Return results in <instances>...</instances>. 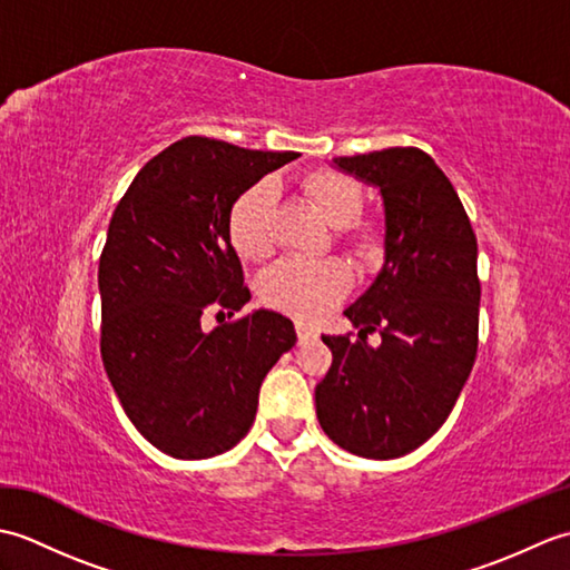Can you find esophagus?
I'll use <instances>...</instances> for the list:
<instances>
[{"instance_id": "esophagus-1", "label": "esophagus", "mask_w": 570, "mask_h": 570, "mask_svg": "<svg viewBox=\"0 0 570 570\" xmlns=\"http://www.w3.org/2000/svg\"><path fill=\"white\" fill-rule=\"evenodd\" d=\"M296 335H298V343L304 345V343H308V341H316V331L313 328H308L306 323H296Z\"/></svg>"}]
</instances>
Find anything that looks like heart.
<instances>
[{
    "label": "heart",
    "instance_id": "obj_1",
    "mask_svg": "<svg viewBox=\"0 0 570 570\" xmlns=\"http://www.w3.org/2000/svg\"><path fill=\"white\" fill-rule=\"evenodd\" d=\"M308 200L316 205L325 223L341 227L347 245L360 254H372L380 245V229L370 223H357L362 208V190L357 180L333 168H318L301 180ZM274 190L269 180L249 186L233 203L227 217L229 242L245 259H262L269 254V210ZM350 288V272L341 262H304L282 259L266 269L259 294L266 304L292 313L296 318H318Z\"/></svg>",
    "mask_w": 570,
    "mask_h": 570
}]
</instances>
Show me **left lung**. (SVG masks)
<instances>
[{"instance_id":"8db88e82","label":"left lung","mask_w":570,"mask_h":570,"mask_svg":"<svg viewBox=\"0 0 570 570\" xmlns=\"http://www.w3.org/2000/svg\"><path fill=\"white\" fill-rule=\"evenodd\" d=\"M337 171L380 190L384 264L345 308L360 341L325 335L333 365L316 414L345 451L390 460L426 443L451 414L478 353V239L451 180L426 151L337 156ZM380 330L372 348L366 333Z\"/></svg>"}]
</instances>
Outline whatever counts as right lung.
<instances>
[{"label": "right lung", "mask_w": 570, "mask_h": 570, "mask_svg": "<svg viewBox=\"0 0 570 570\" xmlns=\"http://www.w3.org/2000/svg\"><path fill=\"white\" fill-rule=\"evenodd\" d=\"M298 156L186 137L141 168L112 213L98 269L102 365L129 421L166 455L237 445L266 372L296 345L276 311L213 331L203 323L252 298L229 242L233 203Z\"/></svg>", "instance_id": "right-lung-1"}]
</instances>
